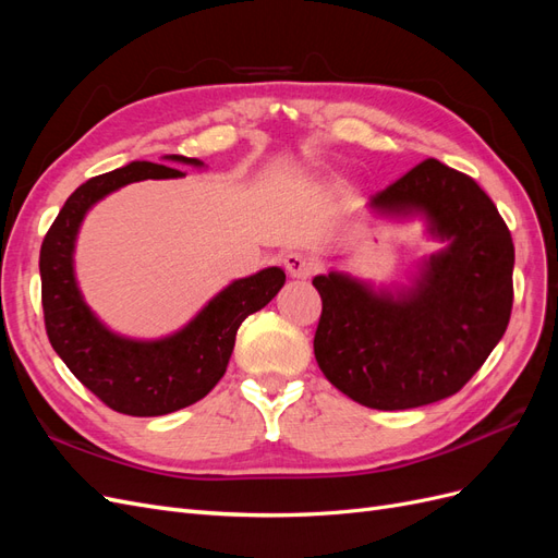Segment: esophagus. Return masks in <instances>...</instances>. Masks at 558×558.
<instances>
[{
    "instance_id": "esophagus-1",
    "label": "esophagus",
    "mask_w": 558,
    "mask_h": 558,
    "mask_svg": "<svg viewBox=\"0 0 558 558\" xmlns=\"http://www.w3.org/2000/svg\"><path fill=\"white\" fill-rule=\"evenodd\" d=\"M283 267L293 279H307L314 272V263L302 251H291L283 256Z\"/></svg>"
}]
</instances>
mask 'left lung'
I'll list each match as a JSON object with an SVG mask.
<instances>
[{
    "instance_id": "8db88e82",
    "label": "left lung",
    "mask_w": 558,
    "mask_h": 558,
    "mask_svg": "<svg viewBox=\"0 0 558 558\" xmlns=\"http://www.w3.org/2000/svg\"><path fill=\"white\" fill-rule=\"evenodd\" d=\"M365 209L381 221L418 218L442 248L418 260L410 286H375L340 269L314 277L324 300L314 337L320 373L373 410L449 398L510 324V230L475 181L433 158L369 197Z\"/></svg>"
}]
</instances>
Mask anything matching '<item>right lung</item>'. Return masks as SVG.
Masks as SVG:
<instances>
[{
	"label": "right lung",
	"instance_id": "1",
	"mask_svg": "<svg viewBox=\"0 0 558 558\" xmlns=\"http://www.w3.org/2000/svg\"><path fill=\"white\" fill-rule=\"evenodd\" d=\"M165 162L205 167L197 158L162 156ZM174 167L132 160L99 174L70 195L41 244V305L48 340L72 375L111 410L162 416L205 398L221 381L242 320L263 310L286 283L272 265L230 281L179 330L140 340L111 330L83 298L74 251L78 230L99 199L144 179H181Z\"/></svg>",
	"mask_w": 558,
	"mask_h": 558
}]
</instances>
